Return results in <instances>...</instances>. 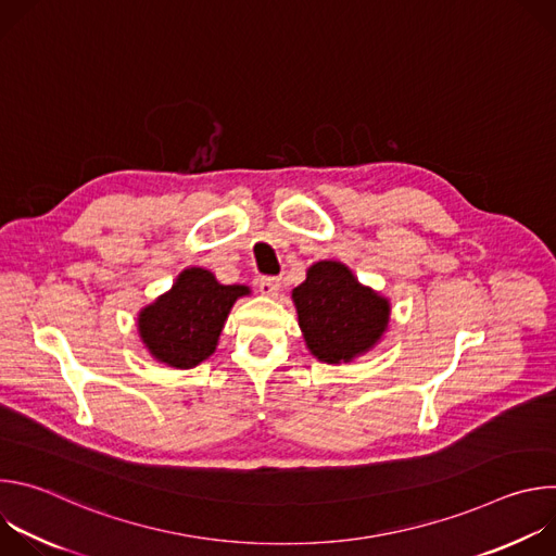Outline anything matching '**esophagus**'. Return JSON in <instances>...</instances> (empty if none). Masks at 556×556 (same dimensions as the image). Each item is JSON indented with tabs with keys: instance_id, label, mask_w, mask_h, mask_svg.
<instances>
[{
	"instance_id": "esophagus-1",
	"label": "esophagus",
	"mask_w": 556,
	"mask_h": 556,
	"mask_svg": "<svg viewBox=\"0 0 556 556\" xmlns=\"http://www.w3.org/2000/svg\"><path fill=\"white\" fill-rule=\"evenodd\" d=\"M257 286H260V290H262V294H268V296H275L277 292H279V277H262L260 281H257Z\"/></svg>"
}]
</instances>
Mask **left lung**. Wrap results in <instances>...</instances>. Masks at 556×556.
Returning <instances> with one entry per match:
<instances>
[{
	"label": "left lung",
	"mask_w": 556,
	"mask_h": 556,
	"mask_svg": "<svg viewBox=\"0 0 556 556\" xmlns=\"http://www.w3.org/2000/svg\"><path fill=\"white\" fill-rule=\"evenodd\" d=\"M309 352L324 363H348L374 348L389 321V303L361 286L339 262H319L292 290Z\"/></svg>",
	"instance_id": "8db88e82"
}]
</instances>
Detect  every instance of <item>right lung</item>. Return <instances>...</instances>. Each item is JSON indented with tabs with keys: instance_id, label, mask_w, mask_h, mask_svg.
Wrapping results in <instances>:
<instances>
[{
	"instance_id": "1",
	"label": "right lung",
	"mask_w": 556,
	"mask_h": 556,
	"mask_svg": "<svg viewBox=\"0 0 556 556\" xmlns=\"http://www.w3.org/2000/svg\"><path fill=\"white\" fill-rule=\"evenodd\" d=\"M247 286H222L204 268L185 270L176 286L140 312V339L151 356L189 369L215 352L219 332Z\"/></svg>"
}]
</instances>
